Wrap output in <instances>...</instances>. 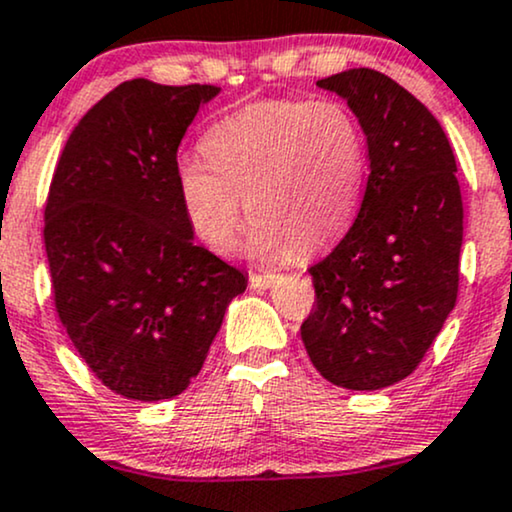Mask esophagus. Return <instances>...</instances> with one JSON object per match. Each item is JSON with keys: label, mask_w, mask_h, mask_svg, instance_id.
<instances>
[{"label": "esophagus", "mask_w": 512, "mask_h": 512, "mask_svg": "<svg viewBox=\"0 0 512 512\" xmlns=\"http://www.w3.org/2000/svg\"><path fill=\"white\" fill-rule=\"evenodd\" d=\"M276 279H279V274H250V286L264 291V288L272 286Z\"/></svg>", "instance_id": "1"}]
</instances>
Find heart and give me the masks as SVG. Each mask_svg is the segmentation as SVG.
<instances>
[{
	"label": "heart",
	"instance_id": "heart-1",
	"mask_svg": "<svg viewBox=\"0 0 512 512\" xmlns=\"http://www.w3.org/2000/svg\"><path fill=\"white\" fill-rule=\"evenodd\" d=\"M202 157L176 164L190 229L209 250H231L245 212L248 252L279 260L336 240L355 219L365 181V133L336 100H264L214 123Z\"/></svg>",
	"mask_w": 512,
	"mask_h": 512
}]
</instances>
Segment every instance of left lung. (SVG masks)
Masks as SVG:
<instances>
[{
  "instance_id": "8db88e82",
  "label": "left lung",
  "mask_w": 512,
  "mask_h": 512,
  "mask_svg": "<svg viewBox=\"0 0 512 512\" xmlns=\"http://www.w3.org/2000/svg\"><path fill=\"white\" fill-rule=\"evenodd\" d=\"M317 85L360 121L369 176L346 238L307 269L317 305L300 336L326 381L377 391L415 372L455 307L458 166L434 114L384 73L348 69Z\"/></svg>"
}]
</instances>
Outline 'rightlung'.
Masks as SVG:
<instances>
[{
	"label": "right lung",
	"mask_w": 512,
	"mask_h": 512,
	"mask_svg": "<svg viewBox=\"0 0 512 512\" xmlns=\"http://www.w3.org/2000/svg\"><path fill=\"white\" fill-rule=\"evenodd\" d=\"M214 85L135 78L73 128L45 207L54 305L107 389L166 400L197 377L248 274L195 245L176 152Z\"/></svg>",
	"instance_id": "1"
}]
</instances>
